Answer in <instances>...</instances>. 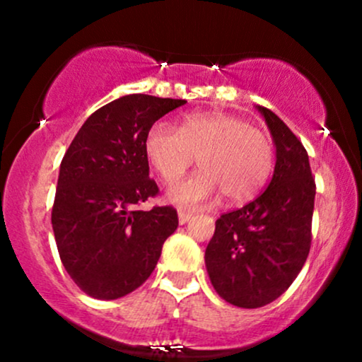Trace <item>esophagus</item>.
Instances as JSON below:
<instances>
[{"mask_svg": "<svg viewBox=\"0 0 362 362\" xmlns=\"http://www.w3.org/2000/svg\"><path fill=\"white\" fill-rule=\"evenodd\" d=\"M190 218H192V213H187V211H178V223L180 224H185Z\"/></svg>", "mask_w": 362, "mask_h": 362, "instance_id": "1", "label": "esophagus"}]
</instances>
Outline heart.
I'll return each instance as SVG.
<instances>
[{"label":"heart","instance_id":"b5f03b06","mask_svg":"<svg viewBox=\"0 0 362 362\" xmlns=\"http://www.w3.org/2000/svg\"><path fill=\"white\" fill-rule=\"evenodd\" d=\"M144 153L165 184L172 185L192 167L201 172L173 187L178 204L211 201L219 190L230 202L250 201L271 175L272 141L259 127L223 112H199L182 119L177 129L156 122L144 138Z\"/></svg>","mask_w":362,"mask_h":362}]
</instances>
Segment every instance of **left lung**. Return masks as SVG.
I'll return each mask as SVG.
<instances>
[{"instance_id": "obj_1", "label": "left lung", "mask_w": 362, "mask_h": 362, "mask_svg": "<svg viewBox=\"0 0 362 362\" xmlns=\"http://www.w3.org/2000/svg\"><path fill=\"white\" fill-rule=\"evenodd\" d=\"M257 109L276 144L272 180L255 201L219 216L204 257L216 293L240 308L269 305L298 277L311 247L317 190L301 141L272 110Z\"/></svg>"}]
</instances>
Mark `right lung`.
<instances>
[{
	"label": "right lung",
	"mask_w": 362,
	"mask_h": 362,
	"mask_svg": "<svg viewBox=\"0 0 362 362\" xmlns=\"http://www.w3.org/2000/svg\"><path fill=\"white\" fill-rule=\"evenodd\" d=\"M185 100L134 93L85 120L61 161L52 230L74 284L97 300H117L155 271L165 240L178 226L172 206L136 211L158 194L144 138Z\"/></svg>",
	"instance_id": "add662e5"
}]
</instances>
